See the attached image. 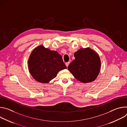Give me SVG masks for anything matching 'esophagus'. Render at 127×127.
<instances>
[{
  "label": "esophagus",
  "instance_id": "1",
  "mask_svg": "<svg viewBox=\"0 0 127 127\" xmlns=\"http://www.w3.org/2000/svg\"><path fill=\"white\" fill-rule=\"evenodd\" d=\"M69 64H70V62H66V63H65V65H66V66L67 67H68V65H69Z\"/></svg>",
  "mask_w": 127,
  "mask_h": 127
}]
</instances>
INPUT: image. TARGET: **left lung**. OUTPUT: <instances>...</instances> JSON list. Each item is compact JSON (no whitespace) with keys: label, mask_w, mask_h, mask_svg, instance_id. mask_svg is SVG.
<instances>
[{"label":"left lung","mask_w":127,"mask_h":127,"mask_svg":"<svg viewBox=\"0 0 127 127\" xmlns=\"http://www.w3.org/2000/svg\"><path fill=\"white\" fill-rule=\"evenodd\" d=\"M75 58L68 67L75 78L83 83L94 81L100 69V60L97 54L89 48L81 49L74 53Z\"/></svg>","instance_id":"left-lung-1"}]
</instances>
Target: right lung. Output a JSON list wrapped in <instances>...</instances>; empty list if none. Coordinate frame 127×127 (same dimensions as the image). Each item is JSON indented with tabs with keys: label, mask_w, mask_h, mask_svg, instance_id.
I'll use <instances>...</instances> for the list:
<instances>
[{
	"label": "right lung",
	"mask_w": 127,
	"mask_h": 127,
	"mask_svg": "<svg viewBox=\"0 0 127 127\" xmlns=\"http://www.w3.org/2000/svg\"><path fill=\"white\" fill-rule=\"evenodd\" d=\"M29 69L33 78L41 83H47L56 77L58 72L67 68L62 56L55 51L43 46L32 52L29 61Z\"/></svg>",
	"instance_id": "obj_1"
}]
</instances>
